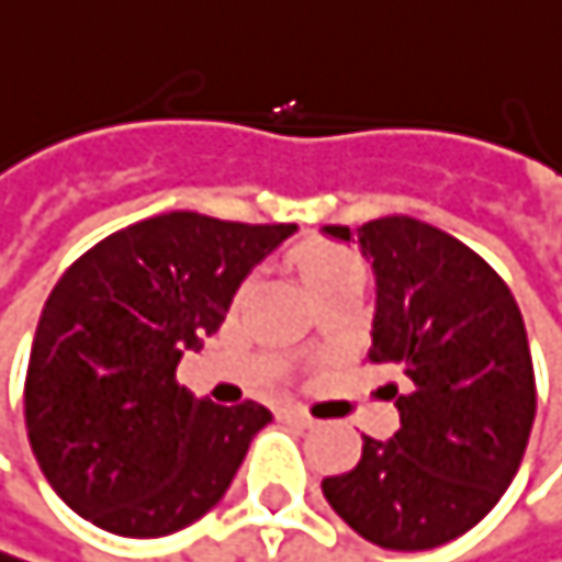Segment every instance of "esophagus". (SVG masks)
Here are the masks:
<instances>
[{
	"label": "esophagus",
	"mask_w": 562,
	"mask_h": 562,
	"mask_svg": "<svg viewBox=\"0 0 562 562\" xmlns=\"http://www.w3.org/2000/svg\"><path fill=\"white\" fill-rule=\"evenodd\" d=\"M283 416H286L290 423H296V426H303V429H310V426L316 423V419H313L310 413H303V409H286Z\"/></svg>",
	"instance_id": "34e87169"
}]
</instances>
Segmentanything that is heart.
Returning <instances> with one entry per match:
<instances>
[{
    "instance_id": "heart-1",
    "label": "heart",
    "mask_w": 562,
    "mask_h": 562,
    "mask_svg": "<svg viewBox=\"0 0 562 562\" xmlns=\"http://www.w3.org/2000/svg\"><path fill=\"white\" fill-rule=\"evenodd\" d=\"M300 269L313 300L342 286H363V262L342 246H310L300 259Z\"/></svg>"
}]
</instances>
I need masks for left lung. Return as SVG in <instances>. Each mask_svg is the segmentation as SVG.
I'll return each mask as SVG.
<instances>
[{
	"label": "left lung",
	"instance_id": "left-lung-1",
	"mask_svg": "<svg viewBox=\"0 0 562 562\" xmlns=\"http://www.w3.org/2000/svg\"><path fill=\"white\" fill-rule=\"evenodd\" d=\"M352 239L346 226L323 229ZM376 272L370 363H390L400 429L323 480L346 524L383 550L443 547L499 503L524 463L537 416L527 326L496 269L413 216L356 229Z\"/></svg>",
	"mask_w": 562,
	"mask_h": 562
}]
</instances>
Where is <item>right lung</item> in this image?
<instances>
[{"mask_svg":"<svg viewBox=\"0 0 562 562\" xmlns=\"http://www.w3.org/2000/svg\"><path fill=\"white\" fill-rule=\"evenodd\" d=\"M293 233V223L162 213L63 272L29 352L25 429L66 506L119 537H166L223 499L272 413L252 400H195L176 367Z\"/></svg>","mask_w":562,"mask_h":562,"instance_id":"add662e5","label":"right lung"}]
</instances>
